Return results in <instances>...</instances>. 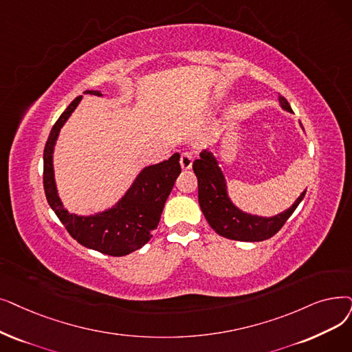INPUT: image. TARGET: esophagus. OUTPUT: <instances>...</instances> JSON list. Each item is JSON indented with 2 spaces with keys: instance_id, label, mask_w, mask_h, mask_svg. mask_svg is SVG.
<instances>
[{
  "instance_id": "34e87169",
  "label": "esophagus",
  "mask_w": 352,
  "mask_h": 352,
  "mask_svg": "<svg viewBox=\"0 0 352 352\" xmlns=\"http://www.w3.org/2000/svg\"><path fill=\"white\" fill-rule=\"evenodd\" d=\"M192 160H194L192 152H184V154L181 155V160H179L182 170H190L191 165H192Z\"/></svg>"
}]
</instances>
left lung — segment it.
<instances>
[{"label":"left lung","instance_id":"8db88e82","mask_svg":"<svg viewBox=\"0 0 352 352\" xmlns=\"http://www.w3.org/2000/svg\"><path fill=\"white\" fill-rule=\"evenodd\" d=\"M279 103L283 111L292 112L283 96L279 98ZM192 170L198 181V203L206 220L217 234L237 241H262L276 234L307 194L303 190L292 206L276 216H257L240 210L232 201L220 161L210 148L200 152Z\"/></svg>","mask_w":352,"mask_h":352}]
</instances>
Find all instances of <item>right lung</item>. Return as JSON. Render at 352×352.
<instances>
[{
  "instance_id": "1",
  "label": "right lung",
  "mask_w": 352,
  "mask_h": 352,
  "mask_svg": "<svg viewBox=\"0 0 352 352\" xmlns=\"http://www.w3.org/2000/svg\"><path fill=\"white\" fill-rule=\"evenodd\" d=\"M85 95L103 96L100 90H86ZM82 98H76L67 106L45 142L43 155L44 192L58 220L82 246L109 256H126L145 246L158 227L166 198L181 174L179 154L175 152L170 160L144 166L131 187L112 207L87 216L67 211L58 195L53 158L60 131L78 108Z\"/></svg>"
}]
</instances>
